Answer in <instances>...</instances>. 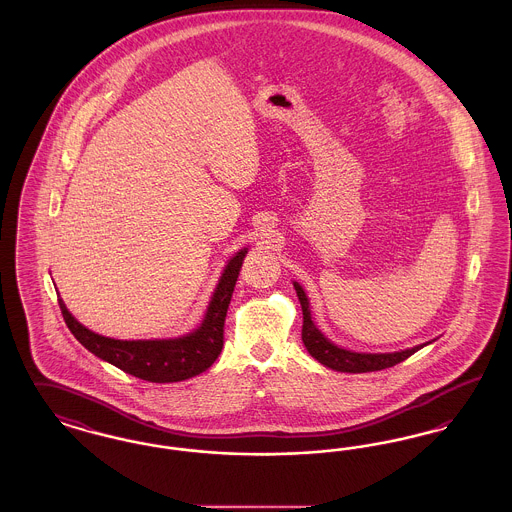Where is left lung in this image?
<instances>
[{
	"mask_svg": "<svg viewBox=\"0 0 512 512\" xmlns=\"http://www.w3.org/2000/svg\"><path fill=\"white\" fill-rule=\"evenodd\" d=\"M297 297L301 301V309H303V330H301V340L305 343L307 351L317 359L318 363H322L332 370H340V372H374V370H382V368H390L405 359H409L413 353H416L420 347L424 345H416L413 349H405V351H395V353H353L347 349H341L338 345H334L332 341L326 340L320 332H318L315 322L311 320V311H309V301L307 295L303 292V288L293 282Z\"/></svg>",
	"mask_w": 512,
	"mask_h": 512,
	"instance_id": "left-lung-1",
	"label": "left lung"
}]
</instances>
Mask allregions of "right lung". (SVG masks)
<instances>
[{
  "label": "right lung",
  "instance_id": "1",
  "mask_svg": "<svg viewBox=\"0 0 512 512\" xmlns=\"http://www.w3.org/2000/svg\"><path fill=\"white\" fill-rule=\"evenodd\" d=\"M245 249L236 253L224 268L219 286L209 303L205 320L201 326L182 338L176 340H111L94 334L82 326L69 313L63 299L59 297V309L65 318V324L90 353L99 359L111 363L147 382H180L188 380L195 374L205 372L217 361L224 345V320L226 311L234 293V286L244 263Z\"/></svg>",
  "mask_w": 512,
  "mask_h": 512
}]
</instances>
